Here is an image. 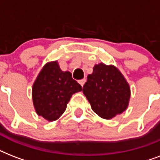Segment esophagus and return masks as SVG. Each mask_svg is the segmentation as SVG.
<instances>
[{"mask_svg":"<svg viewBox=\"0 0 160 160\" xmlns=\"http://www.w3.org/2000/svg\"><path fill=\"white\" fill-rule=\"evenodd\" d=\"M85 81H86V80H85V79H83V80H80V81H79V83H80V85H81V86L83 87V86H84V85H85Z\"/></svg>","mask_w":160,"mask_h":160,"instance_id":"1","label":"esophagus"}]
</instances>
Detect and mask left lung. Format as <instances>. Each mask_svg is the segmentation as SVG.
I'll return each mask as SVG.
<instances>
[{
    "label": "left lung",
    "mask_w": 160,
    "mask_h": 160,
    "mask_svg": "<svg viewBox=\"0 0 160 160\" xmlns=\"http://www.w3.org/2000/svg\"><path fill=\"white\" fill-rule=\"evenodd\" d=\"M83 93L93 111L105 119L126 110L130 99V87L124 75L114 65L104 63L94 66L83 86Z\"/></svg>",
    "instance_id": "8db88e82"
}]
</instances>
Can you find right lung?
<instances>
[{
	"label": "right lung",
	"mask_w": 160,
	"mask_h": 160,
	"mask_svg": "<svg viewBox=\"0 0 160 160\" xmlns=\"http://www.w3.org/2000/svg\"><path fill=\"white\" fill-rule=\"evenodd\" d=\"M82 87L72 79L70 71H62L57 60L46 63L32 86V100L36 114L55 121L66 109L73 94Z\"/></svg>",
	"instance_id": "1"
}]
</instances>
